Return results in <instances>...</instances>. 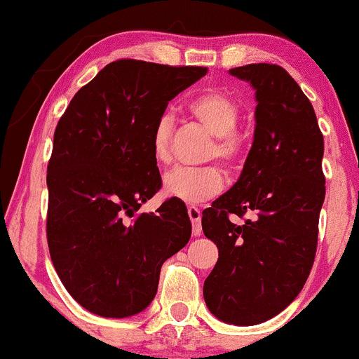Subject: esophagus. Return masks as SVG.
I'll return each instance as SVG.
<instances>
[{
  "instance_id": "34e87169",
  "label": "esophagus",
  "mask_w": 359,
  "mask_h": 359,
  "mask_svg": "<svg viewBox=\"0 0 359 359\" xmlns=\"http://www.w3.org/2000/svg\"><path fill=\"white\" fill-rule=\"evenodd\" d=\"M187 212H189V217H191V221H192L194 236H201V233H203V226H201V211L196 208V205H191V208L187 209Z\"/></svg>"
}]
</instances>
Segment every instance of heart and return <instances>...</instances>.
I'll return each instance as SVG.
<instances>
[{
	"instance_id": "1",
	"label": "heart",
	"mask_w": 359,
	"mask_h": 359,
	"mask_svg": "<svg viewBox=\"0 0 359 359\" xmlns=\"http://www.w3.org/2000/svg\"><path fill=\"white\" fill-rule=\"evenodd\" d=\"M189 114L212 135L208 158H217L228 170L240 167L245 158V137L236 130L240 123V104L222 90H208L187 104ZM172 131L174 125L168 116H160L151 133V151L158 163H168L172 158ZM224 187V177L217 167L174 168L163 177V191L189 204H201L212 199Z\"/></svg>"
}]
</instances>
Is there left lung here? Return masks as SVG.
<instances>
[{
	"label": "left lung",
	"mask_w": 359,
	"mask_h": 359,
	"mask_svg": "<svg viewBox=\"0 0 359 359\" xmlns=\"http://www.w3.org/2000/svg\"><path fill=\"white\" fill-rule=\"evenodd\" d=\"M229 74L255 89L257 125L238 182L203 212L205 238L219 250L204 300L222 323L255 325L280 314L311 273L325 196L324 138L285 69L248 64ZM231 213L250 217L236 225Z\"/></svg>",
	"instance_id": "left-lung-1"
}]
</instances>
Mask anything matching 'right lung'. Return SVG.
Here are the masks:
<instances>
[{
  "instance_id": "obj_1",
  "label": "right lung",
  "mask_w": 359,
  "mask_h": 359,
  "mask_svg": "<svg viewBox=\"0 0 359 359\" xmlns=\"http://www.w3.org/2000/svg\"><path fill=\"white\" fill-rule=\"evenodd\" d=\"M208 74L133 59L111 62L77 90L53 133L47 241L57 275L82 307L130 317L154 300L163 262L191 238L180 199L155 212L162 187L151 151L168 101Z\"/></svg>"
}]
</instances>
